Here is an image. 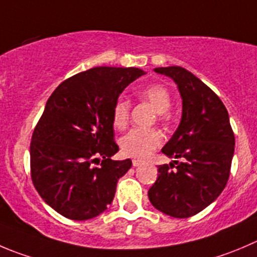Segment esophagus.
Here are the masks:
<instances>
[{"instance_id":"1","label":"esophagus","mask_w":257,"mask_h":257,"mask_svg":"<svg viewBox=\"0 0 257 257\" xmlns=\"http://www.w3.org/2000/svg\"><path fill=\"white\" fill-rule=\"evenodd\" d=\"M143 164H144V160H140V159H134L133 160L134 167H140V165H143Z\"/></svg>"}]
</instances>
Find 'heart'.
Returning a JSON list of instances; mask_svg holds the SVG:
<instances>
[{
    "label": "heart",
    "mask_w": 257,
    "mask_h": 257,
    "mask_svg": "<svg viewBox=\"0 0 257 257\" xmlns=\"http://www.w3.org/2000/svg\"><path fill=\"white\" fill-rule=\"evenodd\" d=\"M139 98L150 104L154 111L159 113L160 118L165 117V113L172 104L169 90L161 84H150L143 88L139 92ZM130 107V102L124 99H119L114 104L112 122L117 130H123L128 123ZM161 144H163V135L158 130H141V128H134L128 131L119 140L121 151L124 155L140 159L150 155Z\"/></svg>",
    "instance_id": "obj_1"
}]
</instances>
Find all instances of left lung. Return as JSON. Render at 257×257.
<instances>
[{
	"instance_id": "8db88e82",
	"label": "left lung",
	"mask_w": 257,
	"mask_h": 257,
	"mask_svg": "<svg viewBox=\"0 0 257 257\" xmlns=\"http://www.w3.org/2000/svg\"><path fill=\"white\" fill-rule=\"evenodd\" d=\"M154 72L174 80L183 109L177 131L161 149L174 160L159 165L158 179L148 195L163 213L188 218L208 207L226 187L234 135L224 104L199 78L182 67L155 68Z\"/></svg>"
}]
</instances>
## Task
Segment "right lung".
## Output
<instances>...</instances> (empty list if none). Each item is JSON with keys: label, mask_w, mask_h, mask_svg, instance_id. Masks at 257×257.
Wrapping results in <instances>:
<instances>
[{"label": "right lung", "mask_w": 257, "mask_h": 257, "mask_svg": "<svg viewBox=\"0 0 257 257\" xmlns=\"http://www.w3.org/2000/svg\"><path fill=\"white\" fill-rule=\"evenodd\" d=\"M139 68L97 67L64 80L51 93L31 138V179L54 211L74 221L101 214L133 165L112 160V112ZM98 165V167L95 165Z\"/></svg>", "instance_id": "obj_1"}]
</instances>
